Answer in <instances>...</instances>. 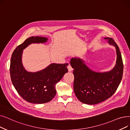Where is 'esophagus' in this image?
<instances>
[{
  "label": "esophagus",
  "mask_w": 130,
  "mask_h": 130,
  "mask_svg": "<svg viewBox=\"0 0 130 130\" xmlns=\"http://www.w3.org/2000/svg\"><path fill=\"white\" fill-rule=\"evenodd\" d=\"M67 69H68L69 72H71V71H73V69H72V66H71L70 64H69L68 65V66H67Z\"/></svg>",
  "instance_id": "1"
}]
</instances>
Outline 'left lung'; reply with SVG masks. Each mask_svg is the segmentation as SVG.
I'll return each mask as SVG.
<instances>
[{
	"label": "left lung",
	"instance_id": "8db88e82",
	"mask_svg": "<svg viewBox=\"0 0 130 130\" xmlns=\"http://www.w3.org/2000/svg\"><path fill=\"white\" fill-rule=\"evenodd\" d=\"M114 46L116 61L114 68L108 72H97L90 69L81 58L71 59L74 80L75 94L81 102L88 105L100 103L110 98L115 92L122 78L123 64L119 47L111 38H104Z\"/></svg>",
	"mask_w": 130,
	"mask_h": 130
}]
</instances>
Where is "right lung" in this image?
I'll use <instances>...</instances> for the list:
<instances>
[{"mask_svg":"<svg viewBox=\"0 0 130 130\" xmlns=\"http://www.w3.org/2000/svg\"><path fill=\"white\" fill-rule=\"evenodd\" d=\"M48 38L31 37L14 50L10 60L11 80L17 92L24 100L33 104H44L52 100L56 94V84L66 73L69 64L53 63L37 72H27L22 61L23 50L31 43H44Z\"/></svg>","mask_w":130,"mask_h":130,"instance_id":"right-lung-1","label":"right lung"}]
</instances>
